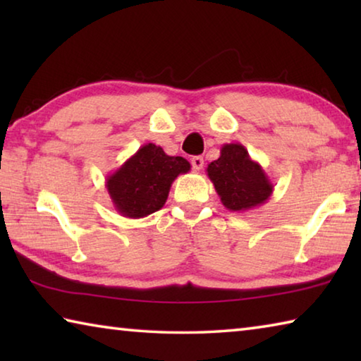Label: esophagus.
I'll return each instance as SVG.
<instances>
[{
  "label": "esophagus",
  "instance_id": "esophagus-1",
  "mask_svg": "<svg viewBox=\"0 0 361 361\" xmlns=\"http://www.w3.org/2000/svg\"><path fill=\"white\" fill-rule=\"evenodd\" d=\"M191 164H192V169L194 170H200L204 167V157L202 156H194L191 159Z\"/></svg>",
  "mask_w": 361,
  "mask_h": 361
}]
</instances>
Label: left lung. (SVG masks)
<instances>
[{"mask_svg": "<svg viewBox=\"0 0 361 361\" xmlns=\"http://www.w3.org/2000/svg\"><path fill=\"white\" fill-rule=\"evenodd\" d=\"M207 175L221 204L231 212H248L271 197L274 185L259 162L240 143L221 146V154L209 164Z\"/></svg>", "mask_w": 361, "mask_h": 361, "instance_id": "1", "label": "left lung"}]
</instances>
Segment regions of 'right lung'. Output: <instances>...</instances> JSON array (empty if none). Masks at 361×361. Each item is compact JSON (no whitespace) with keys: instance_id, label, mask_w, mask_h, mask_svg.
<instances>
[{"instance_id":"1","label":"right lung","mask_w":361,"mask_h":361,"mask_svg":"<svg viewBox=\"0 0 361 361\" xmlns=\"http://www.w3.org/2000/svg\"><path fill=\"white\" fill-rule=\"evenodd\" d=\"M189 170L185 157L169 156L161 146L146 143L106 176L105 186L116 212L137 219L161 210L176 176Z\"/></svg>"}]
</instances>
